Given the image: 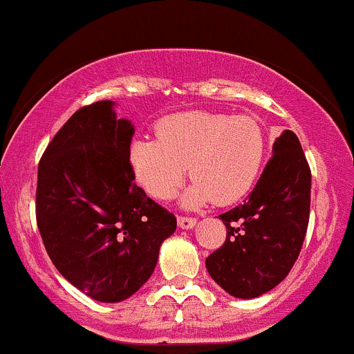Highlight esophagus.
<instances>
[{"mask_svg": "<svg viewBox=\"0 0 354 354\" xmlns=\"http://www.w3.org/2000/svg\"><path fill=\"white\" fill-rule=\"evenodd\" d=\"M178 227L180 229H192L194 225H196V219L194 217H187V216H178Z\"/></svg>", "mask_w": 354, "mask_h": 354, "instance_id": "1", "label": "esophagus"}]
</instances>
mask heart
<instances>
[{"label": "heart", "mask_w": 354, "mask_h": 354, "mask_svg": "<svg viewBox=\"0 0 354 354\" xmlns=\"http://www.w3.org/2000/svg\"><path fill=\"white\" fill-rule=\"evenodd\" d=\"M157 140L144 138L130 147V164L149 196L170 201L189 176L190 207L216 202L230 205L248 196L263 169L268 140L249 115L184 112L156 125Z\"/></svg>", "instance_id": "b5f03b06"}]
</instances>
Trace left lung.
Here are the masks:
<instances>
[{"mask_svg": "<svg viewBox=\"0 0 354 354\" xmlns=\"http://www.w3.org/2000/svg\"><path fill=\"white\" fill-rule=\"evenodd\" d=\"M272 153L244 204L219 216L227 236L205 259L210 277L242 299L271 291L288 276L308 230L311 169L299 138L284 130Z\"/></svg>", "mask_w": 354, "mask_h": 354, "instance_id": "obj_1", "label": "left lung"}]
</instances>
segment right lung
I'll return each instance as SVG.
<instances>
[{
	"label": "right lung",
	"mask_w": 354,
	"mask_h": 354,
	"mask_svg": "<svg viewBox=\"0 0 354 354\" xmlns=\"http://www.w3.org/2000/svg\"><path fill=\"white\" fill-rule=\"evenodd\" d=\"M110 100L82 106L38 165L37 224L58 272L91 299L118 303L152 276L177 227L172 212L133 184V125Z\"/></svg>",
	"instance_id": "1"
}]
</instances>
